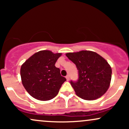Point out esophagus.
<instances>
[{
    "instance_id": "34e87169",
    "label": "esophagus",
    "mask_w": 129,
    "mask_h": 129,
    "mask_svg": "<svg viewBox=\"0 0 129 129\" xmlns=\"http://www.w3.org/2000/svg\"><path fill=\"white\" fill-rule=\"evenodd\" d=\"M66 79H67V81H69V80H70L69 75H67V76H66Z\"/></svg>"
}]
</instances>
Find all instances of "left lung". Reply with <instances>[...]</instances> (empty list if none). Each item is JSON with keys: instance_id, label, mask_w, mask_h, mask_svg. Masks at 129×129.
Masks as SVG:
<instances>
[{"instance_id": "left-lung-1", "label": "left lung", "mask_w": 129, "mask_h": 129, "mask_svg": "<svg viewBox=\"0 0 129 129\" xmlns=\"http://www.w3.org/2000/svg\"><path fill=\"white\" fill-rule=\"evenodd\" d=\"M67 57L76 65L77 81H70L77 96L93 100L103 95L110 86L112 69L105 59L95 52L81 51L68 53Z\"/></svg>"}]
</instances>
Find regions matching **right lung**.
Segmentation results:
<instances>
[{
    "mask_svg": "<svg viewBox=\"0 0 129 129\" xmlns=\"http://www.w3.org/2000/svg\"><path fill=\"white\" fill-rule=\"evenodd\" d=\"M61 53L42 50L31 56L22 65V82L31 96L40 101H48L58 94L66 78L62 76L55 63Z\"/></svg>",
    "mask_w": 129,
    "mask_h": 129,
    "instance_id": "add662e5",
    "label": "right lung"
}]
</instances>
